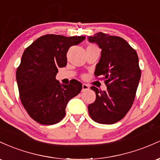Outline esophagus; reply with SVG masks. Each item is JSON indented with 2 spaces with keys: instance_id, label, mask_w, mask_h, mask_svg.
Here are the masks:
<instances>
[{
  "instance_id": "obj_1",
  "label": "esophagus",
  "mask_w": 160,
  "mask_h": 160,
  "mask_svg": "<svg viewBox=\"0 0 160 160\" xmlns=\"http://www.w3.org/2000/svg\"><path fill=\"white\" fill-rule=\"evenodd\" d=\"M89 89V86L88 85H86V84H83L82 85V91H87V90Z\"/></svg>"
}]
</instances>
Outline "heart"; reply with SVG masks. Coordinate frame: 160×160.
Returning a JSON list of instances; mask_svg holds the SVG:
<instances>
[{"label": "heart", "mask_w": 160, "mask_h": 160, "mask_svg": "<svg viewBox=\"0 0 160 160\" xmlns=\"http://www.w3.org/2000/svg\"><path fill=\"white\" fill-rule=\"evenodd\" d=\"M88 47H91V48H97V47L94 46V45H89Z\"/></svg>", "instance_id": "obj_1"}]
</instances>
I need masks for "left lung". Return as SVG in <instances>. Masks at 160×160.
<instances>
[{"mask_svg":"<svg viewBox=\"0 0 160 160\" xmlns=\"http://www.w3.org/2000/svg\"><path fill=\"white\" fill-rule=\"evenodd\" d=\"M90 42L97 43L102 50L94 75L102 79L107 91H98L96 100L88 109L91 118L100 124H114L128 113L135 98L141 78L137 52L122 38L99 32L88 38Z\"/></svg>","mask_w":160,"mask_h":160,"instance_id":"8db88e82","label":"left lung"}]
</instances>
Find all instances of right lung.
I'll return each instance as SVG.
<instances>
[{
    "label": "right lung",
    "instance_id": "add662e5",
    "mask_svg": "<svg viewBox=\"0 0 160 160\" xmlns=\"http://www.w3.org/2000/svg\"><path fill=\"white\" fill-rule=\"evenodd\" d=\"M85 39L48 34L25 50L16 77L22 106L37 122L49 125L60 122L68 102L80 93L81 82L74 79L69 85H60L56 75L58 68L67 64L69 48Z\"/></svg>",
    "mask_w": 160,
    "mask_h": 160
}]
</instances>
